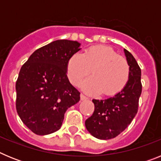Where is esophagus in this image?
<instances>
[{"instance_id":"obj_1","label":"esophagus","mask_w":161,"mask_h":161,"mask_svg":"<svg viewBox=\"0 0 161 161\" xmlns=\"http://www.w3.org/2000/svg\"><path fill=\"white\" fill-rule=\"evenodd\" d=\"M88 97L86 96H85L84 94H80V100L81 101H85V100H87Z\"/></svg>"}]
</instances>
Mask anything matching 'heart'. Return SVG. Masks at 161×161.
I'll use <instances>...</instances> for the list:
<instances>
[{"label": "heart", "mask_w": 161, "mask_h": 161, "mask_svg": "<svg viewBox=\"0 0 161 161\" xmlns=\"http://www.w3.org/2000/svg\"><path fill=\"white\" fill-rule=\"evenodd\" d=\"M81 87L85 92L104 95L119 93L126 85L130 67L126 59L110 47L98 45L88 48L81 54H74L68 59L67 76L71 83L79 85L89 74Z\"/></svg>", "instance_id": "heart-1"}]
</instances>
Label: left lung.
I'll return each instance as SVG.
<instances>
[{"mask_svg": "<svg viewBox=\"0 0 161 161\" xmlns=\"http://www.w3.org/2000/svg\"><path fill=\"white\" fill-rule=\"evenodd\" d=\"M130 67L128 81L120 92L103 100L93 99L94 112L85 121L88 131L103 140L113 139L130 125L138 112L141 95V69L133 55L124 49Z\"/></svg>", "mask_w": 161, "mask_h": 161, "instance_id": "left-lung-1", "label": "left lung"}]
</instances>
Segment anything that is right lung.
<instances>
[{"label":"right lung","mask_w":161,"mask_h":161,"mask_svg":"<svg viewBox=\"0 0 161 161\" xmlns=\"http://www.w3.org/2000/svg\"><path fill=\"white\" fill-rule=\"evenodd\" d=\"M80 43L59 39L36 50L22 65L16 82L20 119L38 136L55 132L67 109L80 101V92L67 76L68 59Z\"/></svg>","instance_id":"add662e5"}]
</instances>
